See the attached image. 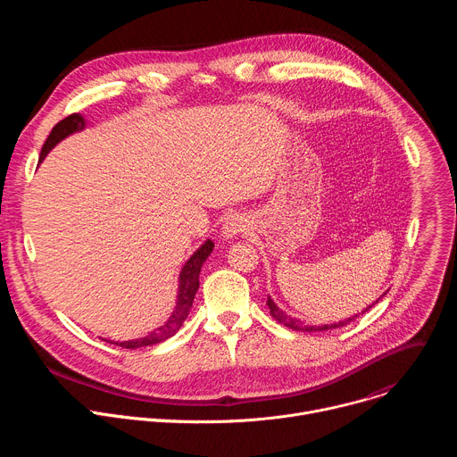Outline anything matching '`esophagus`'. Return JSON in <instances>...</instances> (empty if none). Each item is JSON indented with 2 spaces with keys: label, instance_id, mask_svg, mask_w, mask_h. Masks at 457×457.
Masks as SVG:
<instances>
[{
  "label": "esophagus",
  "instance_id": "34e87169",
  "mask_svg": "<svg viewBox=\"0 0 457 457\" xmlns=\"http://www.w3.org/2000/svg\"><path fill=\"white\" fill-rule=\"evenodd\" d=\"M247 228H249V224H247V220L242 215H231V217L226 219V222L222 226V235L226 238H233L237 235L245 233Z\"/></svg>",
  "mask_w": 457,
  "mask_h": 457
}]
</instances>
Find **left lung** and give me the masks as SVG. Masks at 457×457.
Wrapping results in <instances>:
<instances>
[{"label": "left lung", "instance_id": "8db88e82", "mask_svg": "<svg viewBox=\"0 0 457 457\" xmlns=\"http://www.w3.org/2000/svg\"><path fill=\"white\" fill-rule=\"evenodd\" d=\"M268 305H270V312H271V316L278 321V323H282V325H286V328H289V329H295V331H314L312 328H302L300 325V321L298 320H295V318H291V316H287L286 312H282L278 307H277V303L271 300V298H268ZM372 307V305H370ZM370 307H367L365 311H369ZM358 316V314H356ZM356 316H353V318H347V320H344V321H340V323H333V325H321V328H318V331H329V329H337V328H344V325H347V323H351Z\"/></svg>", "mask_w": 457, "mask_h": 457}]
</instances>
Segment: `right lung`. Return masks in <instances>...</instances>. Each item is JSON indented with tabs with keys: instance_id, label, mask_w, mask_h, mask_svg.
<instances>
[{
	"instance_id": "obj_1",
	"label": "right lung",
	"mask_w": 457,
	"mask_h": 457,
	"mask_svg": "<svg viewBox=\"0 0 457 457\" xmlns=\"http://www.w3.org/2000/svg\"><path fill=\"white\" fill-rule=\"evenodd\" d=\"M85 128V119L79 115V113H72L69 117L61 119L54 128L52 132L48 136V139L45 141L43 148H41V155H39V161L45 159V155L67 136L74 134V132H79V129ZM213 251V242L212 240H206L197 251H195L191 254V258L186 262V266L182 268L180 271V282H179V296H177V307L173 311V314L170 316V320L162 325V328H159L157 331H154L150 337L146 338H141V340H134V342H110V344H115L122 349H137V347H146V345H154V344H159V342H164L166 338L173 337L180 328L182 323L189 312V307L193 303V298H195V293H197L199 289V273H201V268L204 264V260L210 256V253Z\"/></svg>"
}]
</instances>
